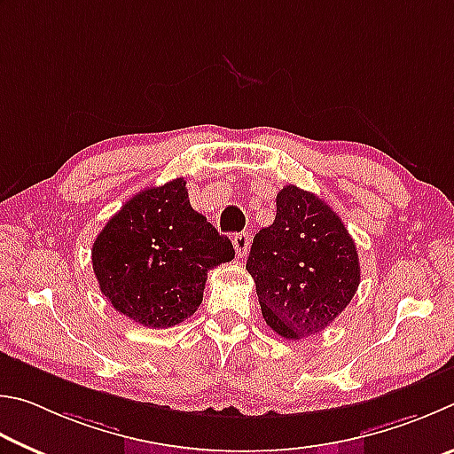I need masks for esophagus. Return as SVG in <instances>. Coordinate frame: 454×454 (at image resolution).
<instances>
[{
	"label": "esophagus",
	"instance_id": "1",
	"mask_svg": "<svg viewBox=\"0 0 454 454\" xmlns=\"http://www.w3.org/2000/svg\"><path fill=\"white\" fill-rule=\"evenodd\" d=\"M249 243H251V235L249 233H237V235H233V247H235L237 257L247 255Z\"/></svg>",
	"mask_w": 454,
	"mask_h": 454
}]
</instances>
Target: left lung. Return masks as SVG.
Segmentation results:
<instances>
[{"label":"left lung","mask_w":454,"mask_h":454,"mask_svg":"<svg viewBox=\"0 0 454 454\" xmlns=\"http://www.w3.org/2000/svg\"><path fill=\"white\" fill-rule=\"evenodd\" d=\"M247 271L265 323L289 340L329 327L361 283L359 253L343 221L297 185L277 193L275 221L253 237Z\"/></svg>","instance_id":"obj_1"}]
</instances>
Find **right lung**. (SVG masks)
Wrapping results in <instances>:
<instances>
[{"label": "right lung", "mask_w": 454, "mask_h": 454, "mask_svg": "<svg viewBox=\"0 0 454 454\" xmlns=\"http://www.w3.org/2000/svg\"><path fill=\"white\" fill-rule=\"evenodd\" d=\"M233 257L229 237L191 207L181 177L125 201L91 249L103 295L115 311L153 329L193 315L207 273Z\"/></svg>", "instance_id": "add662e5"}]
</instances>
